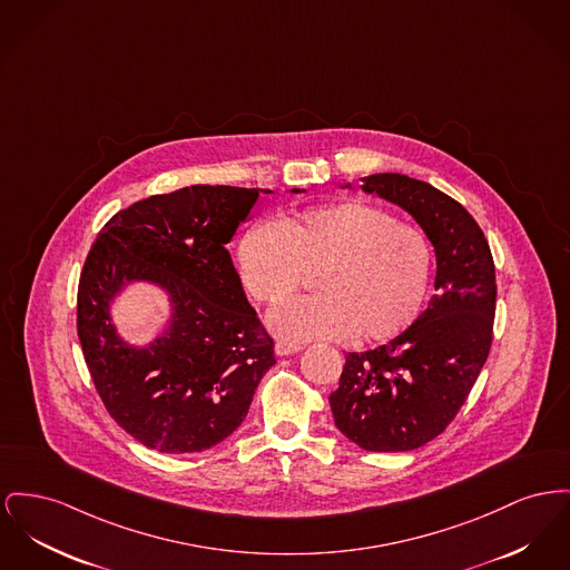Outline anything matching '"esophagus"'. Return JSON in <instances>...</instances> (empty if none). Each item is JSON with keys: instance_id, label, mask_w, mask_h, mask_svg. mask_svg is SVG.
<instances>
[{"instance_id": "obj_1", "label": "esophagus", "mask_w": 570, "mask_h": 570, "mask_svg": "<svg viewBox=\"0 0 570 570\" xmlns=\"http://www.w3.org/2000/svg\"><path fill=\"white\" fill-rule=\"evenodd\" d=\"M302 344H291V342H284V340H277L275 344V355L279 357H286V355H293V353H299L302 351Z\"/></svg>"}]
</instances>
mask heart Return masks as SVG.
Segmentation results:
<instances>
[{"mask_svg": "<svg viewBox=\"0 0 570 570\" xmlns=\"http://www.w3.org/2000/svg\"><path fill=\"white\" fill-rule=\"evenodd\" d=\"M243 288L277 305L314 275V297L271 314V330L291 344L309 340L387 342L420 314L431 277L424 235L364 202L314 206L261 224L238 247Z\"/></svg>", "mask_w": 570, "mask_h": 570, "instance_id": "obj_1", "label": "heart"}]
</instances>
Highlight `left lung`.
Instances as JSON below:
<instances>
[{"mask_svg":"<svg viewBox=\"0 0 570 570\" xmlns=\"http://www.w3.org/2000/svg\"><path fill=\"white\" fill-rule=\"evenodd\" d=\"M362 183L366 194L406 210L433 243L435 295L399 337L346 355L330 404L340 433L360 448L406 452L445 431L489 357L495 265L475 219L433 185L404 174Z\"/></svg>","mask_w":570,"mask_h":570,"instance_id":"left-lung-1","label":"left lung"}]
</instances>
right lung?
I'll return each mask as SVG.
<instances>
[{
	"instance_id": "add662e5",
	"label": "right lung",
	"mask_w": 570,
	"mask_h": 570,
	"mask_svg": "<svg viewBox=\"0 0 570 570\" xmlns=\"http://www.w3.org/2000/svg\"><path fill=\"white\" fill-rule=\"evenodd\" d=\"M261 194L271 191L191 185L135 202L102 226L86 258L77 291L83 357L109 415L146 448L191 454L222 443L275 364L226 249ZM134 281L159 285L173 312L144 347L110 323V303Z\"/></svg>"
}]
</instances>
